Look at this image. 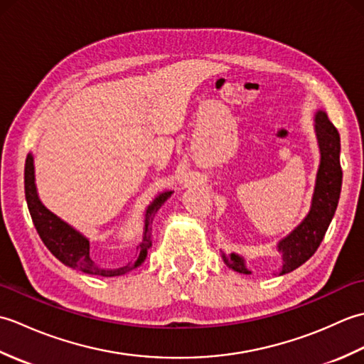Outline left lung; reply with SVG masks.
Returning <instances> with one entry per match:
<instances>
[{
    "label": "left lung",
    "mask_w": 364,
    "mask_h": 364,
    "mask_svg": "<svg viewBox=\"0 0 364 364\" xmlns=\"http://www.w3.org/2000/svg\"><path fill=\"white\" fill-rule=\"evenodd\" d=\"M316 133H318L322 158L318 180H316L311 211L288 237H284L278 244V250L283 253V267L280 275L297 269L318 250L330 222L333 219L339 194H341L343 170L341 164H339V151H341L339 133L333 123L328 120L327 114L322 111L316 114ZM222 258L223 262L236 272L250 274V270L245 267L244 259L239 255L223 253Z\"/></svg>",
    "instance_id": "1"
}]
</instances>
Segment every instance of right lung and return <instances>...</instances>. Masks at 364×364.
<instances>
[{"mask_svg": "<svg viewBox=\"0 0 364 364\" xmlns=\"http://www.w3.org/2000/svg\"><path fill=\"white\" fill-rule=\"evenodd\" d=\"M25 196L28 210L31 214V219L34 222V227L37 230L38 236L43 241L54 257L65 266L78 269L84 274L90 275H102V277H119L131 270L139 267L146 258V253L151 249V233H150V222L154 218L159 208L164 205L166 200L172 196V191L162 192L153 203L146 208L145 213V231L142 242L137 245V255L134 261L128 262L125 267L115 269V270H105L95 266V262L90 258V245L89 239L80 235L78 231L73 230L68 223L60 220L58 215H54L51 211L46 210L42 205L41 200L37 197L36 191V178H34V159L33 154H28L26 164H25Z\"/></svg>", "mask_w": 364, "mask_h": 364, "instance_id": "add662e5", "label": "right lung"}]
</instances>
